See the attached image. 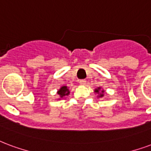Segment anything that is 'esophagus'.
<instances>
[{"label": "esophagus", "instance_id": "34e87169", "mask_svg": "<svg viewBox=\"0 0 151 151\" xmlns=\"http://www.w3.org/2000/svg\"><path fill=\"white\" fill-rule=\"evenodd\" d=\"M79 83L81 85H85L86 83V81L85 79H81V80H79Z\"/></svg>", "mask_w": 151, "mask_h": 151}]
</instances>
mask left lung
<instances>
[{"label":"left lung","instance_id":"1","mask_svg":"<svg viewBox=\"0 0 151 151\" xmlns=\"http://www.w3.org/2000/svg\"><path fill=\"white\" fill-rule=\"evenodd\" d=\"M100 89H101V88H100V87H98V89H96L95 90V93H98V94H99V96H98V97H103L104 96V94H103V93H104V90H102V91H101V93L99 92V91H100Z\"/></svg>","mask_w":151,"mask_h":151}]
</instances>
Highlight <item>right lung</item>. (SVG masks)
<instances>
[{
    "label": "right lung",
    "mask_w": 151,
    "mask_h": 151,
    "mask_svg": "<svg viewBox=\"0 0 151 151\" xmlns=\"http://www.w3.org/2000/svg\"><path fill=\"white\" fill-rule=\"evenodd\" d=\"M69 93H70V90H68L66 86H62L58 92V94L61 98H62L65 95H69Z\"/></svg>",
    "instance_id": "add662e5"
}]
</instances>
